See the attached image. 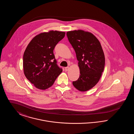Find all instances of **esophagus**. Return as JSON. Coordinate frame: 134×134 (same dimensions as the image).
<instances>
[{"mask_svg":"<svg viewBox=\"0 0 134 134\" xmlns=\"http://www.w3.org/2000/svg\"><path fill=\"white\" fill-rule=\"evenodd\" d=\"M69 69H70V67H65V70L66 71H68V70H69Z\"/></svg>","mask_w":134,"mask_h":134,"instance_id":"obj_1","label":"esophagus"}]
</instances>
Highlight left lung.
<instances>
[{
  "label": "left lung",
  "mask_w": 134,
  "mask_h": 134,
  "mask_svg": "<svg viewBox=\"0 0 134 134\" xmlns=\"http://www.w3.org/2000/svg\"><path fill=\"white\" fill-rule=\"evenodd\" d=\"M67 36L76 54L80 70L73 86L80 91H86L99 81L104 70L105 57L101 44L92 33L83 30L67 32Z\"/></svg>",
  "instance_id": "obj_1"
}]
</instances>
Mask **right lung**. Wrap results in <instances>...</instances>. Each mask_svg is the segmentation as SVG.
<instances>
[{
  "mask_svg": "<svg viewBox=\"0 0 134 134\" xmlns=\"http://www.w3.org/2000/svg\"><path fill=\"white\" fill-rule=\"evenodd\" d=\"M65 35V32L57 31L40 33L26 48L23 56L24 72L38 89L50 87L62 72L57 64L53 50Z\"/></svg>",
  "mask_w": 134,
  "mask_h": 134,
  "instance_id": "add662e5",
  "label": "right lung"
}]
</instances>
